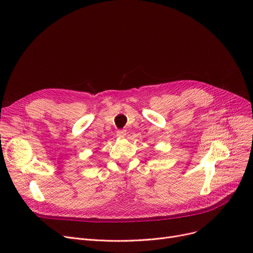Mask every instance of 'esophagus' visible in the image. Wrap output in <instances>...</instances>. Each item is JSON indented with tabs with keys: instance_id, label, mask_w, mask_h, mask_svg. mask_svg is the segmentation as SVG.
Here are the masks:
<instances>
[{
	"instance_id": "34e87169",
	"label": "esophagus",
	"mask_w": 253,
	"mask_h": 253,
	"mask_svg": "<svg viewBox=\"0 0 253 253\" xmlns=\"http://www.w3.org/2000/svg\"><path fill=\"white\" fill-rule=\"evenodd\" d=\"M126 134V129H118V131H117V136L118 137H125Z\"/></svg>"
}]
</instances>
